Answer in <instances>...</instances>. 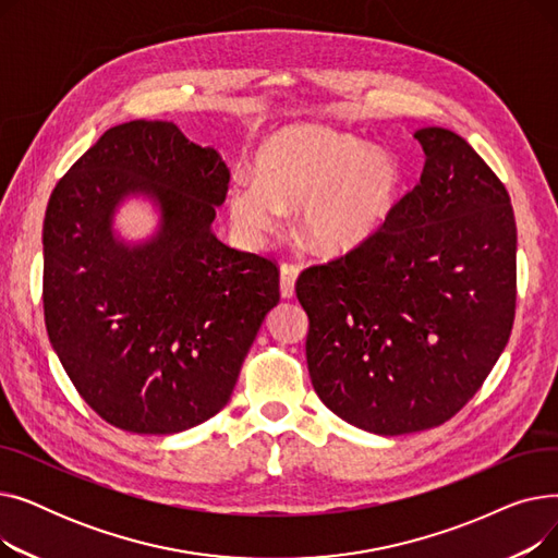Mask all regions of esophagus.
<instances>
[{
	"label": "esophagus",
	"mask_w": 558,
	"mask_h": 558,
	"mask_svg": "<svg viewBox=\"0 0 558 558\" xmlns=\"http://www.w3.org/2000/svg\"><path fill=\"white\" fill-rule=\"evenodd\" d=\"M296 278H299V269L294 264H282L280 269V296L282 299H294L296 296Z\"/></svg>",
	"instance_id": "34e87169"
}]
</instances>
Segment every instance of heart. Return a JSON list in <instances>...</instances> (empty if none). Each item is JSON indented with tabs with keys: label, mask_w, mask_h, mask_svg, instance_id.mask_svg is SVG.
I'll use <instances>...</instances> for the list:
<instances>
[{
	"label": "heart",
	"mask_w": 558,
	"mask_h": 558,
	"mask_svg": "<svg viewBox=\"0 0 558 558\" xmlns=\"http://www.w3.org/2000/svg\"><path fill=\"white\" fill-rule=\"evenodd\" d=\"M255 179L226 190L230 226L248 246H264L284 213L296 210L301 238L320 255H345L383 232L402 198L400 160L353 133L296 124L264 137Z\"/></svg>",
	"instance_id": "b5f03b06"
}]
</instances>
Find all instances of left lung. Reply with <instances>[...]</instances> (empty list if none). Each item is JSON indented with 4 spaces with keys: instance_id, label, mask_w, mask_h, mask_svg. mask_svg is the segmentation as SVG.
<instances>
[{
    "instance_id": "left-lung-1",
    "label": "left lung",
    "mask_w": 558,
    "mask_h": 558,
    "mask_svg": "<svg viewBox=\"0 0 558 558\" xmlns=\"http://www.w3.org/2000/svg\"><path fill=\"white\" fill-rule=\"evenodd\" d=\"M421 183L377 238L301 274L316 396L345 423L398 436L475 396L515 314L511 198L461 135L427 126Z\"/></svg>"
}]
</instances>
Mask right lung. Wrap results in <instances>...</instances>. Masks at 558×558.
Masks as SVG:
<instances>
[{
    "label": "right lung",
    "mask_w": 558,
    "mask_h": 558,
    "mask_svg": "<svg viewBox=\"0 0 558 558\" xmlns=\"http://www.w3.org/2000/svg\"><path fill=\"white\" fill-rule=\"evenodd\" d=\"M230 171L173 122L108 129L53 187L43 226L49 341L81 398L133 434H179L228 404L267 314L276 264L217 240ZM129 199L157 226L116 228Z\"/></svg>",
    "instance_id": "1"
}]
</instances>
